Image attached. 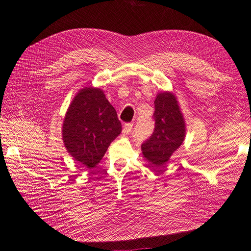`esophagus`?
Returning a JSON list of instances; mask_svg holds the SVG:
<instances>
[{
    "instance_id": "obj_1",
    "label": "esophagus",
    "mask_w": 251,
    "mask_h": 251,
    "mask_svg": "<svg viewBox=\"0 0 251 251\" xmlns=\"http://www.w3.org/2000/svg\"><path fill=\"white\" fill-rule=\"evenodd\" d=\"M132 129H133V124H126V125H125V126H124L123 132H124L125 134H129V133L132 132Z\"/></svg>"
}]
</instances>
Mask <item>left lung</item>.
I'll return each instance as SVG.
<instances>
[{
  "label": "left lung",
  "mask_w": 251,
  "mask_h": 251,
  "mask_svg": "<svg viewBox=\"0 0 251 251\" xmlns=\"http://www.w3.org/2000/svg\"><path fill=\"white\" fill-rule=\"evenodd\" d=\"M155 126L142 146L143 157L150 164L163 166L185 138V122L177 98L171 92L158 93L154 100Z\"/></svg>",
  "instance_id": "8db88e82"
}]
</instances>
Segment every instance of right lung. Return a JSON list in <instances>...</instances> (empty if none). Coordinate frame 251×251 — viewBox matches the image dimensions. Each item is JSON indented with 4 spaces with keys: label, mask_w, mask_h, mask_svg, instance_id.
I'll list each match as a JSON object with an SVG mask.
<instances>
[{
    "label": "right lung",
    "mask_w": 251,
    "mask_h": 251,
    "mask_svg": "<svg viewBox=\"0 0 251 251\" xmlns=\"http://www.w3.org/2000/svg\"><path fill=\"white\" fill-rule=\"evenodd\" d=\"M120 133L122 124L102 89L93 86L80 89L63 123V141L70 155L85 167L94 168Z\"/></svg>",
    "instance_id": "add662e5"
}]
</instances>
